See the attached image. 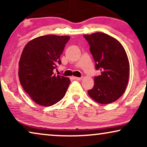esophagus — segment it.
<instances>
[{"instance_id":"1","label":"esophagus","mask_w":147,"mask_h":147,"mask_svg":"<svg viewBox=\"0 0 147 147\" xmlns=\"http://www.w3.org/2000/svg\"><path fill=\"white\" fill-rule=\"evenodd\" d=\"M74 80H82V78H78V77H73Z\"/></svg>"}]
</instances>
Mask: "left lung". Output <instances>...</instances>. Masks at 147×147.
Listing matches in <instances>:
<instances>
[{"label": "left lung", "mask_w": 147, "mask_h": 147, "mask_svg": "<svg viewBox=\"0 0 147 147\" xmlns=\"http://www.w3.org/2000/svg\"><path fill=\"white\" fill-rule=\"evenodd\" d=\"M100 75L94 78V86L88 93L102 104L117 100L125 92L130 64L123 46L118 40L104 33L84 35Z\"/></svg>", "instance_id": "8db88e82"}]
</instances>
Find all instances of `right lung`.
Wrapping results in <instances>:
<instances>
[{
	"label": "right lung",
	"instance_id": "obj_1",
	"mask_svg": "<svg viewBox=\"0 0 147 147\" xmlns=\"http://www.w3.org/2000/svg\"><path fill=\"white\" fill-rule=\"evenodd\" d=\"M69 39L67 35L40 36L24 47L19 63L20 83L39 105L52 106L65 95L70 80L56 76L53 69L61 63L60 55Z\"/></svg>",
	"mask_w": 147,
	"mask_h": 147
}]
</instances>
